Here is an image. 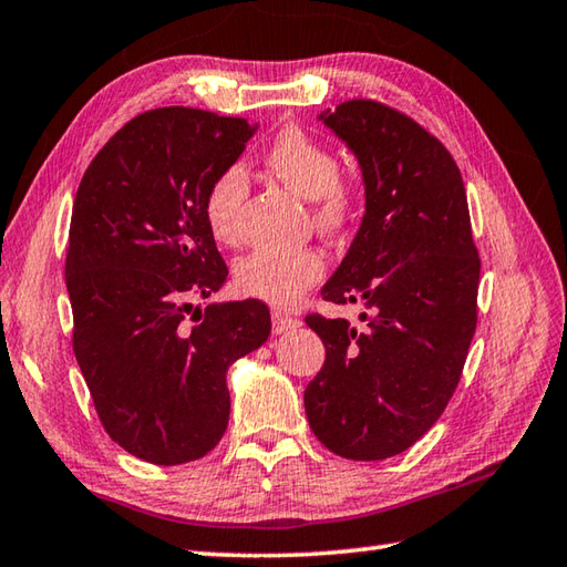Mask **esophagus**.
Wrapping results in <instances>:
<instances>
[{
    "label": "esophagus",
    "mask_w": 567,
    "mask_h": 567,
    "mask_svg": "<svg viewBox=\"0 0 567 567\" xmlns=\"http://www.w3.org/2000/svg\"><path fill=\"white\" fill-rule=\"evenodd\" d=\"M299 327V319L295 317H287L282 311H272V333L275 336H282L287 331H295Z\"/></svg>",
    "instance_id": "esophagus-1"
}]
</instances>
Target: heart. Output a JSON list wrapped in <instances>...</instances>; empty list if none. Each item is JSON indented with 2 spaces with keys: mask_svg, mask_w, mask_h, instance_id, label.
I'll list each match as a JSON object with an SVG mask.
<instances>
[{
  "mask_svg": "<svg viewBox=\"0 0 567 567\" xmlns=\"http://www.w3.org/2000/svg\"><path fill=\"white\" fill-rule=\"evenodd\" d=\"M265 167L295 195L311 202V216L323 231H341L353 221L355 195L339 179V158L307 131L297 126L285 128L265 153ZM246 195V173L238 165L216 175L204 195V221L209 234L224 246L238 244L240 207ZM323 272H327V260L315 248H258L238 260L234 277L240 295L282 309L292 307L309 287L321 280Z\"/></svg>",
  "mask_w": 567,
  "mask_h": 567,
  "instance_id": "obj_1",
  "label": "heart"
}]
</instances>
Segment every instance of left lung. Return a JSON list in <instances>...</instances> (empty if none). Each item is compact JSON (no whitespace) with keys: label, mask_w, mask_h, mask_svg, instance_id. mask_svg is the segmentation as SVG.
<instances>
[{"label":"left lung","mask_w":567,"mask_h":567,"mask_svg":"<svg viewBox=\"0 0 567 567\" xmlns=\"http://www.w3.org/2000/svg\"><path fill=\"white\" fill-rule=\"evenodd\" d=\"M355 155L365 214L321 287L336 305L363 302V329L307 317L327 363L307 384L315 436L351 461L414 445L453 396L477 323L480 258L461 171L414 118L372 100L321 112Z\"/></svg>","instance_id":"8db88e82"}]
</instances>
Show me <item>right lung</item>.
Returning a JSON list of instances; mask_svg holds the SVG:
<instances>
[{
  "mask_svg": "<svg viewBox=\"0 0 567 567\" xmlns=\"http://www.w3.org/2000/svg\"><path fill=\"white\" fill-rule=\"evenodd\" d=\"M256 131L163 106L118 128L78 187L65 260L72 348L102 426L141 461L207 455L231 412L228 368L270 336L258 299L192 307L228 275L204 195Z\"/></svg>",
  "mask_w": 567,
  "mask_h": 567,
  "instance_id": "right-lung-1",
  "label": "right lung"
}]
</instances>
